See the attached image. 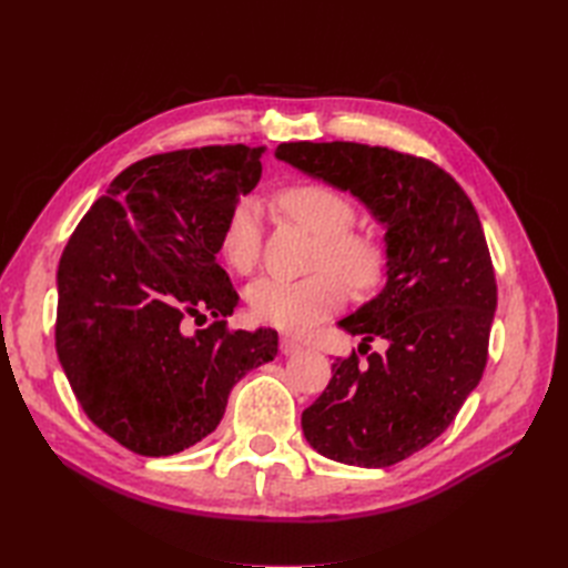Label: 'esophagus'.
Listing matches in <instances>:
<instances>
[{"instance_id":"esophagus-1","label":"esophagus","mask_w":568,"mask_h":568,"mask_svg":"<svg viewBox=\"0 0 568 568\" xmlns=\"http://www.w3.org/2000/svg\"><path fill=\"white\" fill-rule=\"evenodd\" d=\"M280 351H282L284 355H296V353H301V351H303V346H301V341H296V338L282 336V341H280Z\"/></svg>"}]
</instances>
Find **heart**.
<instances>
[{
	"label": "heart",
	"mask_w": 568,
	"mask_h": 568,
	"mask_svg": "<svg viewBox=\"0 0 568 568\" xmlns=\"http://www.w3.org/2000/svg\"><path fill=\"white\" fill-rule=\"evenodd\" d=\"M277 201L291 220L320 239L313 253L315 270L334 266L355 288H367L379 280L384 251L372 236L348 232L355 211L346 196L324 184H294L286 186ZM220 255L239 274L255 270L261 257V203L255 199L246 196L232 205L220 234ZM335 273L320 271L303 280H257L246 288L251 313L288 334L311 329L346 301V286Z\"/></svg>",
	"instance_id": "b5f03b06"
}]
</instances>
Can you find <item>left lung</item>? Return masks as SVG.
Masks as SVG:
<instances>
[{"label": "left lung", "mask_w": 568, "mask_h": 568, "mask_svg": "<svg viewBox=\"0 0 568 568\" xmlns=\"http://www.w3.org/2000/svg\"><path fill=\"white\" fill-rule=\"evenodd\" d=\"M274 156L355 196L386 232L384 288L338 326L363 336L357 352L374 337L387 351L338 357L301 426L324 457L390 467L434 443L484 376L497 307L484 227L432 161L355 142H288Z\"/></svg>", "instance_id": "left-lung-1"}]
</instances>
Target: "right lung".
I'll return each instance as SVG.
<instances>
[{
	"mask_svg": "<svg viewBox=\"0 0 568 568\" xmlns=\"http://www.w3.org/2000/svg\"><path fill=\"white\" fill-rule=\"evenodd\" d=\"M263 153L232 144L136 161L63 248L59 363L84 415L136 455H175L213 434L234 384L277 355L274 329H227L239 294L217 265L227 213L261 182Z\"/></svg>",
	"mask_w": 568,
	"mask_h": 568,
	"instance_id": "1",
	"label": "right lung"
}]
</instances>
